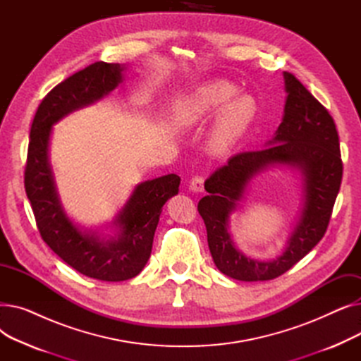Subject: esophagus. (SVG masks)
<instances>
[{"label":"esophagus","mask_w":361,"mask_h":361,"mask_svg":"<svg viewBox=\"0 0 361 361\" xmlns=\"http://www.w3.org/2000/svg\"><path fill=\"white\" fill-rule=\"evenodd\" d=\"M203 183H204V178L202 176H195L190 180V190L196 192V193L203 192Z\"/></svg>","instance_id":"esophagus-1"}]
</instances>
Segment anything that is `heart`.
<instances>
[{
    "mask_svg": "<svg viewBox=\"0 0 361 361\" xmlns=\"http://www.w3.org/2000/svg\"><path fill=\"white\" fill-rule=\"evenodd\" d=\"M237 93L238 87L225 80L203 85L181 101L177 117L181 124L190 126L219 111L214 126L212 142L216 149H224L243 135L257 111L252 97Z\"/></svg>",
    "mask_w": 361,
    "mask_h": 361,
    "instance_id": "b5f03b06",
    "label": "heart"
}]
</instances>
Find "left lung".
I'll return each mask as SVG.
<instances>
[{"label": "left lung", "mask_w": 361, "mask_h": 361, "mask_svg": "<svg viewBox=\"0 0 361 361\" xmlns=\"http://www.w3.org/2000/svg\"><path fill=\"white\" fill-rule=\"evenodd\" d=\"M283 79L288 97L272 146L230 158L204 181L209 195L197 204L216 268L238 281L278 278L305 257L326 233L343 180L339 139L331 114L294 74L283 71ZM272 163H288L302 169L307 199L286 252L272 262H259L245 258L233 247L228 219L248 181Z\"/></svg>", "instance_id": "left-lung-1"}]
</instances>
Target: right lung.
Wrapping results in <instances>:
<instances>
[{
  "mask_svg": "<svg viewBox=\"0 0 361 361\" xmlns=\"http://www.w3.org/2000/svg\"><path fill=\"white\" fill-rule=\"evenodd\" d=\"M121 71L120 64L98 61L56 85L35 114L25 168L26 195L42 240L73 269L99 281H126L142 272L162 206L178 193L180 185L176 174L139 184L114 222L120 226V235L108 241L82 233L64 214L48 162L52 124L116 89Z\"/></svg>",
  "mask_w": 361,
  "mask_h": 361,
  "instance_id": "obj_1",
  "label": "right lung"
}]
</instances>
